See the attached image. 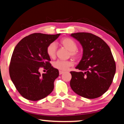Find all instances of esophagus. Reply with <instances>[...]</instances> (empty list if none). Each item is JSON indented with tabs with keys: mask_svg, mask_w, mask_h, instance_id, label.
<instances>
[{
	"mask_svg": "<svg viewBox=\"0 0 124 124\" xmlns=\"http://www.w3.org/2000/svg\"><path fill=\"white\" fill-rule=\"evenodd\" d=\"M63 71H61V70H59V74H60V75H61V74H62L63 73Z\"/></svg>",
	"mask_w": 124,
	"mask_h": 124,
	"instance_id": "obj_1",
	"label": "esophagus"
}]
</instances>
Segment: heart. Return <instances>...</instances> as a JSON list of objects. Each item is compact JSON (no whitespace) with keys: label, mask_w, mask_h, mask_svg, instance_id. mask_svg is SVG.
Masks as SVG:
<instances>
[{"label":"heart","mask_w":124,"mask_h":124,"mask_svg":"<svg viewBox=\"0 0 124 124\" xmlns=\"http://www.w3.org/2000/svg\"><path fill=\"white\" fill-rule=\"evenodd\" d=\"M61 44L66 48L70 53V55L74 58L78 56V53L76 51L77 49V45L76 43L73 40L70 38H64L61 40ZM56 46L55 43H53L48 46L47 49V54L50 58H54L56 55ZM73 65L72 62L70 61H61L58 60L53 63V66L55 68L62 71L66 70L69 67Z\"/></svg>","instance_id":"1"}]
</instances>
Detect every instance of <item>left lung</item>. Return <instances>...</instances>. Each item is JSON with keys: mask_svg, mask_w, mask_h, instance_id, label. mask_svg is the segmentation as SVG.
Returning <instances> with one entry per match:
<instances>
[{"mask_svg": "<svg viewBox=\"0 0 124 124\" xmlns=\"http://www.w3.org/2000/svg\"><path fill=\"white\" fill-rule=\"evenodd\" d=\"M83 47V56L70 71L71 88L80 96L95 99L108 90L116 73V63L111 50L102 39L89 33H71Z\"/></svg>", "mask_w": 124, "mask_h": 124, "instance_id": "8db88e82", "label": "left lung"}]
</instances>
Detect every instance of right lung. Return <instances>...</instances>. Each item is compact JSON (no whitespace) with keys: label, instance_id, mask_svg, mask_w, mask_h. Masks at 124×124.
Returning a JSON list of instances; mask_svg holds the SVG:
<instances>
[{"label":"right lung","instance_id":"obj_1","mask_svg":"<svg viewBox=\"0 0 124 124\" xmlns=\"http://www.w3.org/2000/svg\"><path fill=\"white\" fill-rule=\"evenodd\" d=\"M60 35L36 33L22 39L15 47L10 62V76L25 99L39 101L53 91L54 82L59 76V71L49 62L51 59L47 49ZM41 67L47 70L46 74H40Z\"/></svg>","mask_w":124,"mask_h":124}]
</instances>
